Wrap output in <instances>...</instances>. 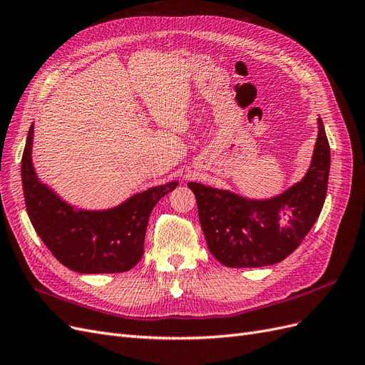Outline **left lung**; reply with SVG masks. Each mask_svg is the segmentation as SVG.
<instances>
[{"mask_svg": "<svg viewBox=\"0 0 365 365\" xmlns=\"http://www.w3.org/2000/svg\"><path fill=\"white\" fill-rule=\"evenodd\" d=\"M330 148L318 118V138L304 178L277 197L252 201L197 182V215L207 247L225 267L259 268L279 263L302 244L326 200Z\"/></svg>", "mask_w": 365, "mask_h": 365, "instance_id": "8db88e82", "label": "left lung"}]
</instances>
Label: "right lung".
<instances>
[{"instance_id":"right-lung-1","label":"right lung","mask_w":365,"mask_h":365,"mask_svg":"<svg viewBox=\"0 0 365 365\" xmlns=\"http://www.w3.org/2000/svg\"><path fill=\"white\" fill-rule=\"evenodd\" d=\"M33 125L21 160L26 208L33 228L63 267L82 274H113L134 268L145 252L152 208L178 182L137 193L105 212L77 210L38 181L31 164Z\"/></svg>"}]
</instances>
